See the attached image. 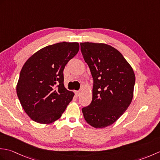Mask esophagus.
Here are the masks:
<instances>
[{"instance_id":"34e87169","label":"esophagus","mask_w":160,"mask_h":160,"mask_svg":"<svg viewBox=\"0 0 160 160\" xmlns=\"http://www.w3.org/2000/svg\"><path fill=\"white\" fill-rule=\"evenodd\" d=\"M75 93H76L77 96H79L80 94V91H75Z\"/></svg>"}]
</instances>
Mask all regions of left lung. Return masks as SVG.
Here are the masks:
<instances>
[{"label": "left lung", "instance_id": "obj_1", "mask_svg": "<svg viewBox=\"0 0 160 160\" xmlns=\"http://www.w3.org/2000/svg\"><path fill=\"white\" fill-rule=\"evenodd\" d=\"M80 50L93 79L91 104L82 108L88 124L110 126L130 105L135 82L130 64L114 47L103 43L81 42Z\"/></svg>", "mask_w": 160, "mask_h": 160}]
</instances>
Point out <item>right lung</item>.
<instances>
[{
    "mask_svg": "<svg viewBox=\"0 0 160 160\" xmlns=\"http://www.w3.org/2000/svg\"><path fill=\"white\" fill-rule=\"evenodd\" d=\"M78 42H58L39 50L27 60L20 73L17 96L23 109L38 123L59 119L74 93L64 85L63 71L79 51Z\"/></svg>",
    "mask_w": 160,
    "mask_h": 160,
    "instance_id": "obj_1",
    "label": "right lung"
}]
</instances>
